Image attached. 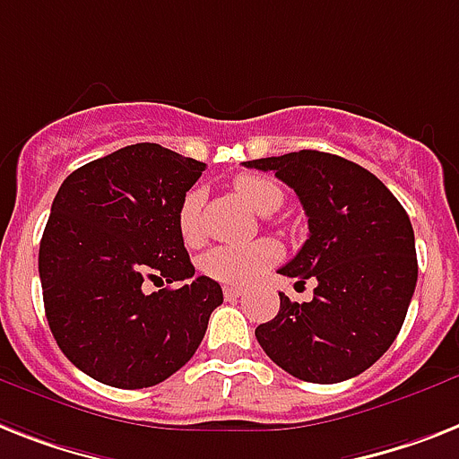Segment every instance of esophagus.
Wrapping results in <instances>:
<instances>
[{
	"instance_id": "esophagus-1",
	"label": "esophagus",
	"mask_w": 459,
	"mask_h": 459,
	"mask_svg": "<svg viewBox=\"0 0 459 459\" xmlns=\"http://www.w3.org/2000/svg\"><path fill=\"white\" fill-rule=\"evenodd\" d=\"M244 295V290L237 289V286H225V298L227 300H238Z\"/></svg>"
}]
</instances>
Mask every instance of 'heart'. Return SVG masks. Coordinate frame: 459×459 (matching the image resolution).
<instances>
[{"label":"heart","mask_w":459,"mask_h":459,"mask_svg":"<svg viewBox=\"0 0 459 459\" xmlns=\"http://www.w3.org/2000/svg\"><path fill=\"white\" fill-rule=\"evenodd\" d=\"M234 192L244 204L257 211V213H272L281 204V189L272 183L270 178L263 176H238L234 180ZM202 195L189 192L180 204L178 211V230L185 244H196L202 238ZM279 260V248L276 244L263 238L244 246H215L202 257L204 274L230 286H246L270 270Z\"/></svg>","instance_id":"b5f03b06"}]
</instances>
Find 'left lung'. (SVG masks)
Listing matches in <instances>:
<instances>
[{
    "label": "left lung",
    "mask_w": 459,
    "mask_h": 459,
    "mask_svg": "<svg viewBox=\"0 0 459 459\" xmlns=\"http://www.w3.org/2000/svg\"><path fill=\"white\" fill-rule=\"evenodd\" d=\"M244 166L295 189L309 237L279 274L316 279L309 302L279 293V314L257 325V342L298 380L333 385L363 373L392 347L415 293L411 218L370 170L338 154L300 150Z\"/></svg>",
    "instance_id": "1"
}]
</instances>
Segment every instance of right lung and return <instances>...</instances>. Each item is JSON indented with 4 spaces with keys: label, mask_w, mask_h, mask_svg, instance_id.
Here are the masks:
<instances>
[{
    "label": "right lung",
    "mask_w": 459,
    "mask_h": 459,
    "mask_svg": "<svg viewBox=\"0 0 459 459\" xmlns=\"http://www.w3.org/2000/svg\"><path fill=\"white\" fill-rule=\"evenodd\" d=\"M202 161L154 143L121 147L72 170L39 244L48 328L67 359L119 389L154 387L202 344L222 305L221 283L196 276L147 296V281L195 276L178 211Z\"/></svg>",
    "instance_id": "right-lung-1"
}]
</instances>
